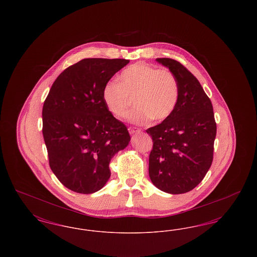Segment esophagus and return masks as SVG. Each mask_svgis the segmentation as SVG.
Here are the masks:
<instances>
[{"label":"esophagus","instance_id":"1","mask_svg":"<svg viewBox=\"0 0 257 257\" xmlns=\"http://www.w3.org/2000/svg\"><path fill=\"white\" fill-rule=\"evenodd\" d=\"M128 131H129V133L131 135L137 134V133H140V132H141V130H140V129H138V128H133V127H129Z\"/></svg>","mask_w":257,"mask_h":257}]
</instances>
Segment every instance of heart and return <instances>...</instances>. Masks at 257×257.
<instances>
[{"label": "heart", "mask_w": 257, "mask_h": 257, "mask_svg": "<svg viewBox=\"0 0 257 257\" xmlns=\"http://www.w3.org/2000/svg\"><path fill=\"white\" fill-rule=\"evenodd\" d=\"M179 85L167 69L140 61L125 68L117 82H108L102 90V99L110 113L123 118L134 98L135 107L129 120L144 125L152 118L161 122L169 118L179 101Z\"/></svg>", "instance_id": "heart-1"}]
</instances>
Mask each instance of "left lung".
<instances>
[{
    "label": "left lung",
    "mask_w": 257,
    "mask_h": 257,
    "mask_svg": "<svg viewBox=\"0 0 257 257\" xmlns=\"http://www.w3.org/2000/svg\"><path fill=\"white\" fill-rule=\"evenodd\" d=\"M156 61L175 76L180 93L171 116L147 130L153 141L149 177L165 193L184 194L202 181L212 165L217 125L211 100L196 77L175 60Z\"/></svg>",
    "instance_id": "8db88e82"
}]
</instances>
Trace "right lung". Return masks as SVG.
Listing matches in <instances>:
<instances>
[{"label":"right lung","instance_id":"1","mask_svg":"<svg viewBox=\"0 0 257 257\" xmlns=\"http://www.w3.org/2000/svg\"><path fill=\"white\" fill-rule=\"evenodd\" d=\"M129 63L124 59H84L54 82L42 109V133L50 168L79 194L101 190L111 158L129 145L127 127L107 110L102 90Z\"/></svg>","mask_w":257,"mask_h":257}]
</instances>
